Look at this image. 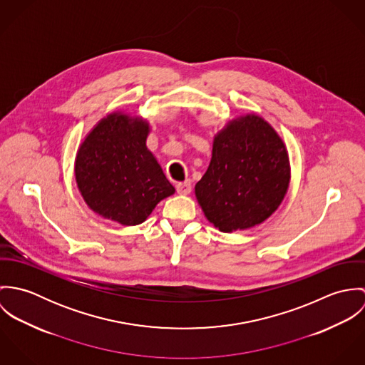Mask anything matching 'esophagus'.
I'll return each instance as SVG.
<instances>
[{"instance_id": "esophagus-1", "label": "esophagus", "mask_w": 365, "mask_h": 365, "mask_svg": "<svg viewBox=\"0 0 365 365\" xmlns=\"http://www.w3.org/2000/svg\"><path fill=\"white\" fill-rule=\"evenodd\" d=\"M177 192L181 195H187L191 192V182L190 181H184V182H178L177 184Z\"/></svg>"}]
</instances>
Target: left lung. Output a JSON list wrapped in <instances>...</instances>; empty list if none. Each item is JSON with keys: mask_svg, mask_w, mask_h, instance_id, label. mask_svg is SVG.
<instances>
[{"mask_svg": "<svg viewBox=\"0 0 365 365\" xmlns=\"http://www.w3.org/2000/svg\"><path fill=\"white\" fill-rule=\"evenodd\" d=\"M288 184L284 142L259 115H246L215 136L208 170L197 182L195 195L209 222L230 233L271 216Z\"/></svg>", "mask_w": 365, "mask_h": 365, "instance_id": "left-lung-1", "label": "left lung"}]
</instances>
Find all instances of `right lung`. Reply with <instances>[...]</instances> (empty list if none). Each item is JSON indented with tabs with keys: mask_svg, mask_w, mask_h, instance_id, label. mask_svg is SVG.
I'll use <instances>...</instances> for the list:
<instances>
[{
	"mask_svg": "<svg viewBox=\"0 0 365 365\" xmlns=\"http://www.w3.org/2000/svg\"><path fill=\"white\" fill-rule=\"evenodd\" d=\"M149 123L110 113L98 122L76 157V181L87 205L105 219L135 226L174 194L146 148Z\"/></svg>",
	"mask_w": 365,
	"mask_h": 365,
	"instance_id": "add662e5",
	"label": "right lung"
}]
</instances>
